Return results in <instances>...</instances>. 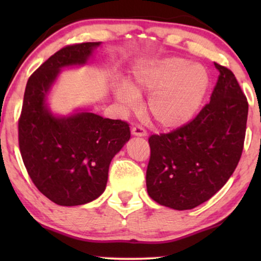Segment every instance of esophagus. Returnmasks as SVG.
Listing matches in <instances>:
<instances>
[{"instance_id":"1","label":"esophagus","mask_w":261,"mask_h":261,"mask_svg":"<svg viewBox=\"0 0 261 261\" xmlns=\"http://www.w3.org/2000/svg\"><path fill=\"white\" fill-rule=\"evenodd\" d=\"M132 134L137 135V137H146V135H147V132H146L144 127L134 126L132 128Z\"/></svg>"}]
</instances>
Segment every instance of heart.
Here are the masks:
<instances>
[{
    "label": "heart",
    "mask_w": 261,
    "mask_h": 261,
    "mask_svg": "<svg viewBox=\"0 0 261 261\" xmlns=\"http://www.w3.org/2000/svg\"><path fill=\"white\" fill-rule=\"evenodd\" d=\"M209 84V73L201 64L169 57L135 72L129 88L120 87L116 97L126 109H134L137 95L151 94L146 105L148 115L159 126L177 128L197 114Z\"/></svg>",
    "instance_id": "heart-1"
}]
</instances>
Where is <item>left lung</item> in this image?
Instances as JSON below:
<instances>
[{
	"instance_id": "obj_1",
	"label": "left lung",
	"mask_w": 261,
	"mask_h": 261,
	"mask_svg": "<svg viewBox=\"0 0 261 261\" xmlns=\"http://www.w3.org/2000/svg\"><path fill=\"white\" fill-rule=\"evenodd\" d=\"M215 66L220 76L210 102L188 123L148 138L147 192L169 208L188 210L208 201L241 158L248 102L234 73L217 63Z\"/></svg>"
}]
</instances>
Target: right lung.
Wrapping results in <instances>:
<instances>
[{"instance_id": "1", "label": "right lung", "mask_w": 261, "mask_h": 261, "mask_svg": "<svg viewBox=\"0 0 261 261\" xmlns=\"http://www.w3.org/2000/svg\"><path fill=\"white\" fill-rule=\"evenodd\" d=\"M99 42L67 45L28 78L19 119V147L32 181L56 204L73 206L105 191L109 164L129 140V123L94 113L56 117L46 95L64 66L87 63Z\"/></svg>"}]
</instances>
